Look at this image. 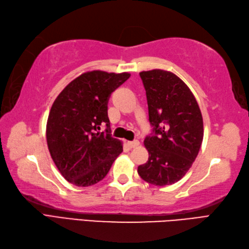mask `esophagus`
I'll use <instances>...</instances> for the list:
<instances>
[{
    "instance_id": "obj_1",
    "label": "esophagus",
    "mask_w": 249,
    "mask_h": 249,
    "mask_svg": "<svg viewBox=\"0 0 249 249\" xmlns=\"http://www.w3.org/2000/svg\"><path fill=\"white\" fill-rule=\"evenodd\" d=\"M128 145H129L130 148H135V147H138L140 145V142L138 140L131 141V142H128Z\"/></svg>"
}]
</instances>
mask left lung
I'll list each match as a JSON object with an SVG mask.
<instances>
[{"label": "left lung", "instance_id": "1", "mask_svg": "<svg viewBox=\"0 0 249 249\" xmlns=\"http://www.w3.org/2000/svg\"><path fill=\"white\" fill-rule=\"evenodd\" d=\"M140 76L153 133L144 141L148 161L138 167V173L156 186L175 184L199 154L204 132L201 110L188 86L172 72L143 71Z\"/></svg>", "mask_w": 249, "mask_h": 249}]
</instances>
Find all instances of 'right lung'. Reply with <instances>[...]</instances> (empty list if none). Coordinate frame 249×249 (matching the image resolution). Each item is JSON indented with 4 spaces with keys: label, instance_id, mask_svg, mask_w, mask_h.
Here are the masks:
<instances>
[{
    "label": "right lung",
    "instance_id": "obj_1",
    "mask_svg": "<svg viewBox=\"0 0 249 249\" xmlns=\"http://www.w3.org/2000/svg\"><path fill=\"white\" fill-rule=\"evenodd\" d=\"M129 77V73L86 72L54 100L46 125L47 145L55 166L71 184L88 187L102 180L123 153L121 142L111 138L107 103ZM101 124H107L104 132L98 131Z\"/></svg>",
    "mask_w": 249,
    "mask_h": 249
}]
</instances>
